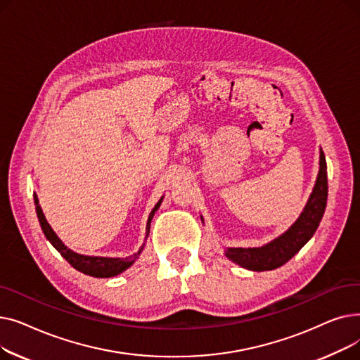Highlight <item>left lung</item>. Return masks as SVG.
<instances>
[{
  "instance_id": "8db88e82",
  "label": "left lung",
  "mask_w": 360,
  "mask_h": 360,
  "mask_svg": "<svg viewBox=\"0 0 360 360\" xmlns=\"http://www.w3.org/2000/svg\"><path fill=\"white\" fill-rule=\"evenodd\" d=\"M328 195V181H327V165L324 153L321 151L319 159V174L314 191L305 207L304 213L299 216L292 228L274 239L273 242L264 245L261 248H229L226 257L240 267L266 271L274 270L286 264L300 248L312 238L316 228L323 219Z\"/></svg>"
}]
</instances>
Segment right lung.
Returning <instances> with one entry per match:
<instances>
[{
	"mask_svg": "<svg viewBox=\"0 0 360 360\" xmlns=\"http://www.w3.org/2000/svg\"><path fill=\"white\" fill-rule=\"evenodd\" d=\"M160 202L162 200L155 205V209L151 210L150 216H148V220H147V236H148V232H150V223H151V219H153L155 216V212L160 207ZM34 204H36V214H37V219H39V223H41V228L46 236V239L53 245V248L58 251L70 264L75 269L79 270L87 276H91V277H113L117 274H121L122 271H125L127 269H129L132 264H134V261L139 258L141 250L131 255V257H127V258H105V257H87V255H80V254H75L72 252L71 250H68L65 245L60 240V238L55 235V232L52 231V228L49 226V223L46 221L44 213H42V209L39 205V200H37L36 194H34Z\"/></svg>",
	"mask_w": 360,
	"mask_h": 360,
	"instance_id": "1",
	"label": "right lung"
}]
</instances>
